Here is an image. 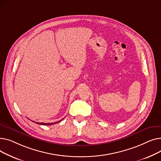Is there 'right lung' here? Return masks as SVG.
Listing matches in <instances>:
<instances>
[{
	"label": "right lung",
	"mask_w": 161,
	"mask_h": 161,
	"mask_svg": "<svg viewBox=\"0 0 161 161\" xmlns=\"http://www.w3.org/2000/svg\"><path fill=\"white\" fill-rule=\"evenodd\" d=\"M33 122H35V121H33ZM59 122V121H58ZM58 122H56V123H36V124H40V125H53V124H55V123H58Z\"/></svg>",
	"instance_id": "right-lung-1"
}]
</instances>
